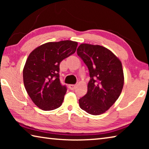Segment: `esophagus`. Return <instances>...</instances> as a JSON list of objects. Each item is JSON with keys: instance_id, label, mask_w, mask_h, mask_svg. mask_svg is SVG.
I'll return each instance as SVG.
<instances>
[{"instance_id": "1", "label": "esophagus", "mask_w": 149, "mask_h": 149, "mask_svg": "<svg viewBox=\"0 0 149 149\" xmlns=\"http://www.w3.org/2000/svg\"><path fill=\"white\" fill-rule=\"evenodd\" d=\"M69 87L71 90H74L76 88V85H70Z\"/></svg>"}]
</instances>
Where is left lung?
I'll list each match as a JSON object with an SVG mask.
<instances>
[{"label":"left lung","instance_id":"8db88e82","mask_svg":"<svg viewBox=\"0 0 149 149\" xmlns=\"http://www.w3.org/2000/svg\"><path fill=\"white\" fill-rule=\"evenodd\" d=\"M77 53L87 66L90 76L87 93L79 99V107L90 114H101L114 104L122 91V63L110 50L100 45L81 44Z\"/></svg>","mask_w":149,"mask_h":149}]
</instances>
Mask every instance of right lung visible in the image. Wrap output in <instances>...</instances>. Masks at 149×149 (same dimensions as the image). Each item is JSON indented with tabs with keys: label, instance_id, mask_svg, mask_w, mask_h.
Listing matches in <instances>:
<instances>
[{
	"label": "right lung",
	"instance_id": "add662e5",
	"mask_svg": "<svg viewBox=\"0 0 149 149\" xmlns=\"http://www.w3.org/2000/svg\"><path fill=\"white\" fill-rule=\"evenodd\" d=\"M77 42H49L30 53L23 70L24 84L34 104L42 110L59 108L67 91L60 81V64L75 53Z\"/></svg>",
	"mask_w": 149,
	"mask_h": 149
}]
</instances>
